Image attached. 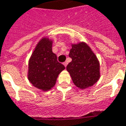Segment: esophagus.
I'll list each match as a JSON object with an SVG mask.
<instances>
[{"mask_svg": "<svg viewBox=\"0 0 126 126\" xmlns=\"http://www.w3.org/2000/svg\"><path fill=\"white\" fill-rule=\"evenodd\" d=\"M63 65H64V66L66 67L67 65V61H65V62L63 63Z\"/></svg>", "mask_w": 126, "mask_h": 126, "instance_id": "1", "label": "esophagus"}]
</instances>
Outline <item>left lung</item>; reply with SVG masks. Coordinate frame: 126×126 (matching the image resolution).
Listing matches in <instances>:
<instances>
[{
  "instance_id": "8db88e82",
  "label": "left lung",
  "mask_w": 126,
  "mask_h": 126,
  "mask_svg": "<svg viewBox=\"0 0 126 126\" xmlns=\"http://www.w3.org/2000/svg\"><path fill=\"white\" fill-rule=\"evenodd\" d=\"M69 56L72 60L66 69L77 87L85 89L98 81L100 78L99 61L85 43L72 44Z\"/></svg>"
}]
</instances>
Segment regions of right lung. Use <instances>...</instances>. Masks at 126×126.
<instances>
[{"label":"right lung","mask_w":126,"mask_h":126,"mask_svg":"<svg viewBox=\"0 0 126 126\" xmlns=\"http://www.w3.org/2000/svg\"><path fill=\"white\" fill-rule=\"evenodd\" d=\"M52 41L43 37L34 49L28 64L27 77L34 87L43 91L51 90L59 74L65 69L52 52Z\"/></svg>","instance_id":"right-lung-1"}]
</instances>
